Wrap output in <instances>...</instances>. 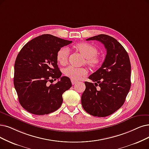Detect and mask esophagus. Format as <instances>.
I'll use <instances>...</instances> for the list:
<instances>
[{"instance_id": "esophagus-1", "label": "esophagus", "mask_w": 149, "mask_h": 149, "mask_svg": "<svg viewBox=\"0 0 149 149\" xmlns=\"http://www.w3.org/2000/svg\"><path fill=\"white\" fill-rule=\"evenodd\" d=\"M71 83H72L73 85H74V84H76V83H77V81L74 80V79H71Z\"/></svg>"}]
</instances>
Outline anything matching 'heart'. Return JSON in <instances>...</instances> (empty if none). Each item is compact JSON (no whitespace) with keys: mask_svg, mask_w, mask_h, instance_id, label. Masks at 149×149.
<instances>
[{"mask_svg":"<svg viewBox=\"0 0 149 149\" xmlns=\"http://www.w3.org/2000/svg\"><path fill=\"white\" fill-rule=\"evenodd\" d=\"M75 49L86 58V62L92 67H97L100 63L99 57L97 56L98 49L96 47L87 43H79L74 46ZM69 56V50L67 47H62L59 49L56 54L57 61L62 65H66ZM88 71L85 68H76L69 66L64 70L65 76L71 79L78 80L82 76L86 75Z\"/></svg>","mask_w":149,"mask_h":149,"instance_id":"obj_1","label":"heart"}]
</instances>
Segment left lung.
Segmentation results:
<instances>
[{"label": "left lung", "mask_w": 149, "mask_h": 149, "mask_svg": "<svg viewBox=\"0 0 149 149\" xmlns=\"http://www.w3.org/2000/svg\"><path fill=\"white\" fill-rule=\"evenodd\" d=\"M102 43L106 49L104 61L88 77L95 83L85 82L81 97L84 109L93 116L111 115L123 104L131 87V63L123 46L114 38L100 34L86 39ZM98 85L99 90L96 89Z\"/></svg>", "instance_id": "8db88e82"}]
</instances>
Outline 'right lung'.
I'll return each instance as SVG.
<instances>
[{
  "instance_id": "1",
  "label": "right lung",
  "mask_w": 149,
  "mask_h": 149,
  "mask_svg": "<svg viewBox=\"0 0 149 149\" xmlns=\"http://www.w3.org/2000/svg\"><path fill=\"white\" fill-rule=\"evenodd\" d=\"M71 43L45 34L29 41L18 53L13 82L19 102L27 111L45 115L61 106L62 94L72 84L68 77L61 76L56 54L61 47ZM57 79L59 80L56 84L48 85L49 81Z\"/></svg>"
}]
</instances>
